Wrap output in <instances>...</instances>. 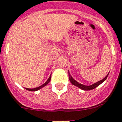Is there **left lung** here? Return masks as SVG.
Wrapping results in <instances>:
<instances>
[{
    "instance_id": "left-lung-1",
    "label": "left lung",
    "mask_w": 122,
    "mask_h": 122,
    "mask_svg": "<svg viewBox=\"0 0 122 122\" xmlns=\"http://www.w3.org/2000/svg\"><path fill=\"white\" fill-rule=\"evenodd\" d=\"M108 74H107V76H106L105 77H104V79H103L102 80L100 81L97 82L95 83V84H93L91 85V86H84V85L83 84H79V82H77V81H76L74 80V79L73 78V77H71V76L70 75V73L68 72V76H69V79H70V82H71V84L73 85H74V86H77V87H79V89H82V90H92V89H94L95 88H96L97 87H98V86H99V85H100L101 84V83H103V82L106 79V78L107 77V76H108Z\"/></svg>"
}]
</instances>
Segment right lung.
Returning a JSON list of instances; mask_svg holds the SVG:
<instances>
[{
	"instance_id": "1",
	"label": "right lung",
	"mask_w": 122,
	"mask_h": 122,
	"mask_svg": "<svg viewBox=\"0 0 122 122\" xmlns=\"http://www.w3.org/2000/svg\"><path fill=\"white\" fill-rule=\"evenodd\" d=\"M51 79V76H49V79H48V81H46V82L45 83V84H43L41 85V86H40V87H36V88H35V89H27V88H25V89H26V90H29V91H36V90H40V89H41L42 87H45V86H46V85L48 84V83H49V82H50Z\"/></svg>"
}]
</instances>
